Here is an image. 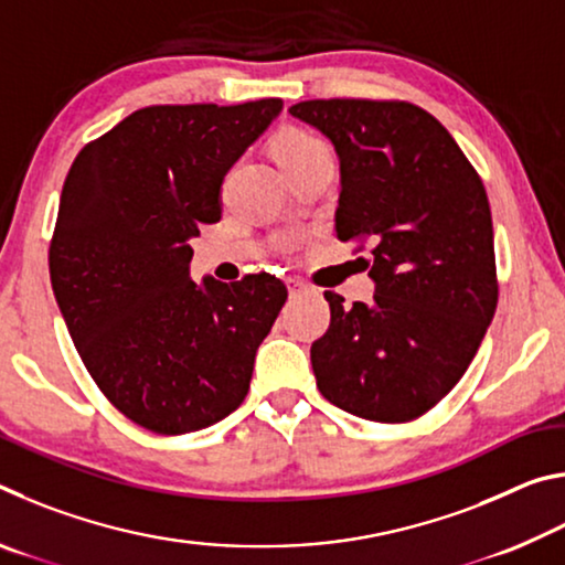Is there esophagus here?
Masks as SVG:
<instances>
[{
  "instance_id": "34e87169",
  "label": "esophagus",
  "mask_w": 565,
  "mask_h": 565,
  "mask_svg": "<svg viewBox=\"0 0 565 565\" xmlns=\"http://www.w3.org/2000/svg\"><path fill=\"white\" fill-rule=\"evenodd\" d=\"M286 286H289V294L291 296H299V294L309 291V286H306L303 281H299V279H289V281H286Z\"/></svg>"
}]
</instances>
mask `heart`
Listing matches in <instances>:
<instances>
[{"mask_svg":"<svg viewBox=\"0 0 565 565\" xmlns=\"http://www.w3.org/2000/svg\"><path fill=\"white\" fill-rule=\"evenodd\" d=\"M323 145L317 137H313V134L303 131L299 127H286L274 141V157L281 167V164H289V161H294V159L311 154V151H317Z\"/></svg>","mask_w":565,"mask_h":565,"instance_id":"heart-1","label":"heart"}]
</instances>
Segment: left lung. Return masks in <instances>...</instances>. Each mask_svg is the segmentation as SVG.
<instances>
[{
  "label": "left lung",
  "mask_w": 565,
  "mask_h": 565,
  "mask_svg": "<svg viewBox=\"0 0 565 565\" xmlns=\"http://www.w3.org/2000/svg\"><path fill=\"white\" fill-rule=\"evenodd\" d=\"M289 114L337 149V236L371 246L376 284L371 303L323 294L331 323L311 343L317 386L353 416L406 424L461 381L499 303L483 181L416 104L311 99Z\"/></svg>",
  "instance_id": "left-lung-1"
}]
</instances>
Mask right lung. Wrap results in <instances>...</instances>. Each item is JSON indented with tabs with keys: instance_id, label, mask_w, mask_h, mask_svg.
<instances>
[{
	"instance_id": "1",
	"label": "right lung",
	"mask_w": 565,
	"mask_h": 565,
	"mask_svg": "<svg viewBox=\"0 0 565 565\" xmlns=\"http://www.w3.org/2000/svg\"><path fill=\"white\" fill-rule=\"evenodd\" d=\"M281 99L159 104L76 154L50 244L60 311L102 394L134 424L179 436L242 406L286 301L271 274L191 281L189 238L222 218V181Z\"/></svg>"
}]
</instances>
